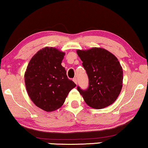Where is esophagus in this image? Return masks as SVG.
Here are the masks:
<instances>
[{
    "label": "esophagus",
    "instance_id": "obj_1",
    "mask_svg": "<svg viewBox=\"0 0 148 148\" xmlns=\"http://www.w3.org/2000/svg\"><path fill=\"white\" fill-rule=\"evenodd\" d=\"M73 82L76 84H77V79H76V78H73Z\"/></svg>",
    "mask_w": 148,
    "mask_h": 148
}]
</instances>
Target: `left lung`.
Listing matches in <instances>:
<instances>
[{
    "instance_id": "8db88e82",
    "label": "left lung",
    "mask_w": 148,
    "mask_h": 148,
    "mask_svg": "<svg viewBox=\"0 0 148 148\" xmlns=\"http://www.w3.org/2000/svg\"><path fill=\"white\" fill-rule=\"evenodd\" d=\"M88 75L86 90L77 86V90L86 104L95 109L108 106L115 101L123 86V69L117 58L102 48L77 50Z\"/></svg>"
}]
</instances>
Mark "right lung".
<instances>
[{"instance_id": "right-lung-1", "label": "right lung", "mask_w": 148, "mask_h": 148, "mask_svg": "<svg viewBox=\"0 0 148 148\" xmlns=\"http://www.w3.org/2000/svg\"><path fill=\"white\" fill-rule=\"evenodd\" d=\"M64 55L56 48L45 47L33 56L25 71L27 93L36 106L47 112L60 108L76 86L61 64Z\"/></svg>"}]
</instances>
